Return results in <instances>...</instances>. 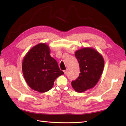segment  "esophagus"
<instances>
[{"label": "esophagus", "mask_w": 126, "mask_h": 126, "mask_svg": "<svg viewBox=\"0 0 126 126\" xmlns=\"http://www.w3.org/2000/svg\"><path fill=\"white\" fill-rule=\"evenodd\" d=\"M67 72H68L67 69H66V70H65V71H64V74H67Z\"/></svg>", "instance_id": "esophagus-1"}]
</instances>
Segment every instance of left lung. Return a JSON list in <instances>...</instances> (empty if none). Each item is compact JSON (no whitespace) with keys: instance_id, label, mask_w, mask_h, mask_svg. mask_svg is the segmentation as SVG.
Returning a JSON list of instances; mask_svg holds the SVG:
<instances>
[{"instance_id":"obj_1","label":"left lung","mask_w":126,"mask_h":126,"mask_svg":"<svg viewBox=\"0 0 126 126\" xmlns=\"http://www.w3.org/2000/svg\"><path fill=\"white\" fill-rule=\"evenodd\" d=\"M79 65V76L72 81V86L77 92L82 93L93 88L103 72L104 61L102 55L91 47L83 48L75 52Z\"/></svg>"}]
</instances>
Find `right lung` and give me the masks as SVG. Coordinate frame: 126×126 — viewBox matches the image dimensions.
Listing matches in <instances>:
<instances>
[{"instance_id": "obj_1", "label": "right lung", "mask_w": 126, "mask_h": 126, "mask_svg": "<svg viewBox=\"0 0 126 126\" xmlns=\"http://www.w3.org/2000/svg\"><path fill=\"white\" fill-rule=\"evenodd\" d=\"M22 71L30 88L40 93L49 91L55 79L64 74L50 56L49 47L45 43L37 44L27 52L22 62Z\"/></svg>"}]
</instances>
